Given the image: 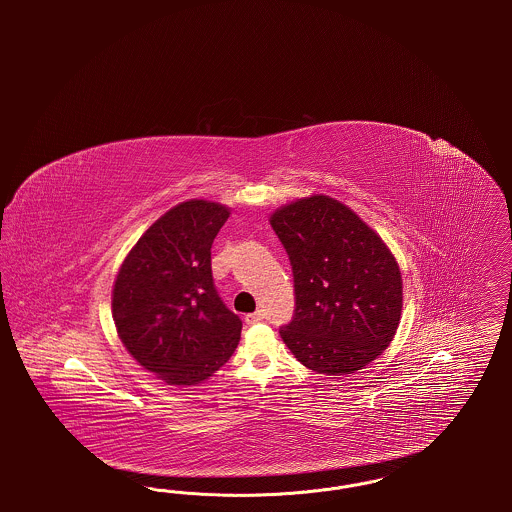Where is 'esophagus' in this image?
I'll return each mask as SVG.
<instances>
[{
    "mask_svg": "<svg viewBox=\"0 0 512 512\" xmlns=\"http://www.w3.org/2000/svg\"><path fill=\"white\" fill-rule=\"evenodd\" d=\"M263 318H265L263 311H257V313H249V315H245V322H247V324H257V322H261Z\"/></svg>",
    "mask_w": 512,
    "mask_h": 512,
    "instance_id": "1",
    "label": "esophagus"
}]
</instances>
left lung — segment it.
I'll return each mask as SVG.
<instances>
[{"mask_svg":"<svg viewBox=\"0 0 512 512\" xmlns=\"http://www.w3.org/2000/svg\"><path fill=\"white\" fill-rule=\"evenodd\" d=\"M270 226L292 265L295 311L280 328L288 349L318 374L365 368L388 349L401 320L403 280L388 245L328 195L276 209Z\"/></svg>","mask_w":512,"mask_h":512,"instance_id":"1","label":"left lung"}]
</instances>
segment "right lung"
Returning <instances> with one entry per match:
<instances>
[{
  "instance_id": "right-lung-1",
  "label": "right lung",
  "mask_w": 512,
  "mask_h": 512,
  "mask_svg": "<svg viewBox=\"0 0 512 512\" xmlns=\"http://www.w3.org/2000/svg\"><path fill=\"white\" fill-rule=\"evenodd\" d=\"M230 209L205 199L155 220L122 261L113 320L126 351L169 386L213 376L238 347L242 320L219 297L211 245Z\"/></svg>"
}]
</instances>
